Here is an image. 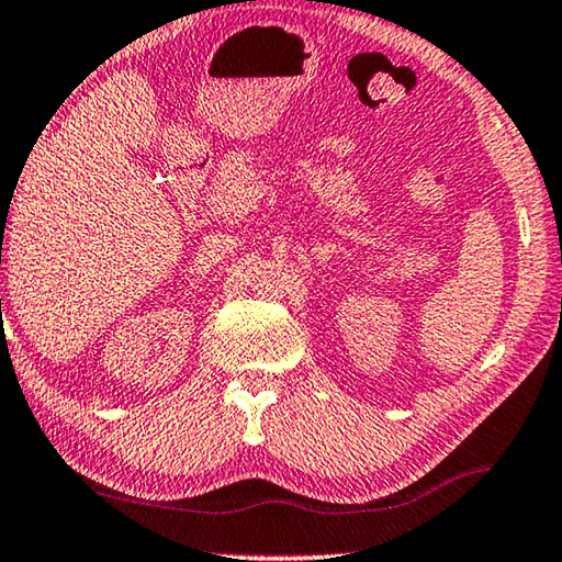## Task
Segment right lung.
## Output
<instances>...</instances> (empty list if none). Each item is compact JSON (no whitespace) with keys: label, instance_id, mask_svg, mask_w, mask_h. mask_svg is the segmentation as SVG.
Returning <instances> with one entry per match:
<instances>
[{"label":"right lung","instance_id":"1","mask_svg":"<svg viewBox=\"0 0 562 562\" xmlns=\"http://www.w3.org/2000/svg\"><path fill=\"white\" fill-rule=\"evenodd\" d=\"M0 303H2V300H0Z\"/></svg>","mask_w":562,"mask_h":562}]
</instances>
